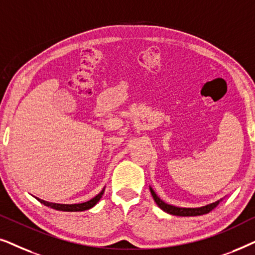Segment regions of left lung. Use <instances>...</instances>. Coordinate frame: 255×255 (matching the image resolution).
Instances as JSON below:
<instances>
[{"label":"left lung","mask_w":255,"mask_h":255,"mask_svg":"<svg viewBox=\"0 0 255 255\" xmlns=\"http://www.w3.org/2000/svg\"><path fill=\"white\" fill-rule=\"evenodd\" d=\"M149 190H151L152 196H153V198H154L155 203L159 205V208H161L163 211L167 212V214L175 215V216L204 215V214H208V212H210L212 209H215L219 203V201H217V202H215V203L208 204V205H205V207H202V208H177V207H174V205H169V204L165 203V202H162L158 196H156V194L153 191L152 188H149Z\"/></svg>","instance_id":"obj_1"}]
</instances>
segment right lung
<instances>
[{
    "label": "right lung",
    "mask_w": 255,
    "mask_h": 255,
    "mask_svg": "<svg viewBox=\"0 0 255 255\" xmlns=\"http://www.w3.org/2000/svg\"><path fill=\"white\" fill-rule=\"evenodd\" d=\"M103 193H104V189L101 191L99 195H96L95 197L92 198L90 201L85 202V203H79V204H58V203H51V202L40 200V198L38 197L36 198L40 202L41 204L46 205V207H50L52 209H55V210H59V211H85V210H88L90 208H93L94 205L101 200Z\"/></svg>",
    "instance_id": "1"
}]
</instances>
